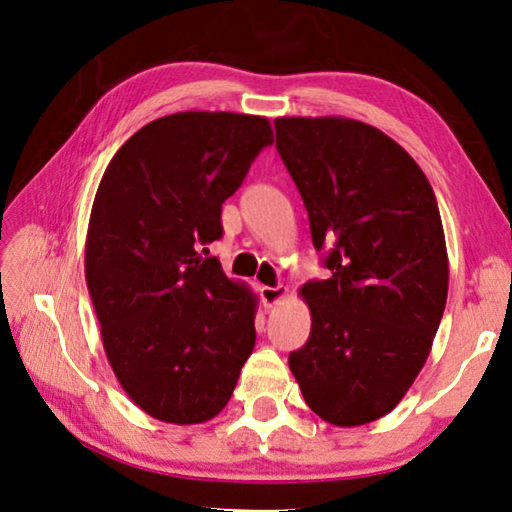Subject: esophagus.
I'll return each mask as SVG.
<instances>
[{
    "mask_svg": "<svg viewBox=\"0 0 512 512\" xmlns=\"http://www.w3.org/2000/svg\"><path fill=\"white\" fill-rule=\"evenodd\" d=\"M289 289L284 287H259V296H262L264 307H273L280 302L284 296H287Z\"/></svg>",
    "mask_w": 512,
    "mask_h": 512,
    "instance_id": "esophagus-1",
    "label": "esophagus"
}]
</instances>
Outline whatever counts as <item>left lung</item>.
I'll list each match as a JSON object with an SVG mask.
<instances>
[{
  "instance_id": "1",
  "label": "left lung",
  "mask_w": 512,
  "mask_h": 512,
  "mask_svg": "<svg viewBox=\"0 0 512 512\" xmlns=\"http://www.w3.org/2000/svg\"><path fill=\"white\" fill-rule=\"evenodd\" d=\"M275 146L332 271L300 289L311 334L289 368L311 411L359 427L400 404L443 318L449 262L436 196L400 144L357 119L277 117Z\"/></svg>"
}]
</instances>
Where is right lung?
Wrapping results in <instances>:
<instances>
[{"instance_id": "obj_1", "label": "right lung", "mask_w": 512, "mask_h": 512, "mask_svg": "<svg viewBox=\"0 0 512 512\" xmlns=\"http://www.w3.org/2000/svg\"><path fill=\"white\" fill-rule=\"evenodd\" d=\"M268 144L266 117L176 112L140 128L103 173L85 280L115 377L155 420L219 415L255 348V293L198 248L223 235L221 205Z\"/></svg>"}]
</instances>
